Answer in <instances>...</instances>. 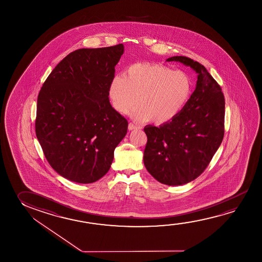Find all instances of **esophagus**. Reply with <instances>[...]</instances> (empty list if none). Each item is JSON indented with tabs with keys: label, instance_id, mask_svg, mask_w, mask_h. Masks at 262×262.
Instances as JSON below:
<instances>
[{
	"label": "esophagus",
	"instance_id": "esophagus-1",
	"mask_svg": "<svg viewBox=\"0 0 262 262\" xmlns=\"http://www.w3.org/2000/svg\"><path fill=\"white\" fill-rule=\"evenodd\" d=\"M129 130H133V129H139V127H138L137 125L135 124V123H133V122H130L129 124Z\"/></svg>",
	"mask_w": 262,
	"mask_h": 262
}]
</instances>
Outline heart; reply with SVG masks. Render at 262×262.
Wrapping results in <instances>:
<instances>
[{
    "label": "heart",
    "instance_id": "obj_1",
    "mask_svg": "<svg viewBox=\"0 0 262 262\" xmlns=\"http://www.w3.org/2000/svg\"><path fill=\"white\" fill-rule=\"evenodd\" d=\"M192 90V80L184 71H172L156 63H136L129 66L124 75L113 77L108 96L121 114H129L138 104V118H150L156 124H163L184 110Z\"/></svg>",
    "mask_w": 262,
    "mask_h": 262
}]
</instances>
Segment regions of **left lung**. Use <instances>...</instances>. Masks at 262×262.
I'll return each instance as SVG.
<instances>
[{
    "label": "left lung",
    "instance_id": "1",
    "mask_svg": "<svg viewBox=\"0 0 262 262\" xmlns=\"http://www.w3.org/2000/svg\"><path fill=\"white\" fill-rule=\"evenodd\" d=\"M198 73L196 88L184 110L166 123L146 126L143 162L163 185H181L206 170L223 141L225 98L203 64L186 56H172Z\"/></svg>",
    "mask_w": 262,
    "mask_h": 262
}]
</instances>
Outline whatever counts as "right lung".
Listing matches in <instances>:
<instances>
[{"instance_id":"add662e5","label":"right lung","mask_w":262,"mask_h":262,"mask_svg":"<svg viewBox=\"0 0 262 262\" xmlns=\"http://www.w3.org/2000/svg\"><path fill=\"white\" fill-rule=\"evenodd\" d=\"M124 52L122 43L81 48L53 69L39 92L35 133L61 176L91 184L107 173L128 121L110 103L108 86Z\"/></svg>"}]
</instances>
